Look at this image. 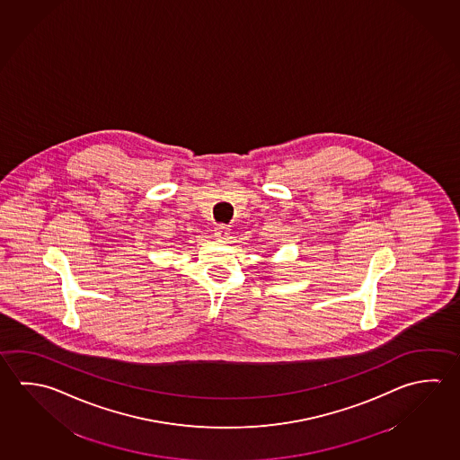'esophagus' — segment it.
Listing matches in <instances>:
<instances>
[{
	"mask_svg": "<svg viewBox=\"0 0 460 460\" xmlns=\"http://www.w3.org/2000/svg\"><path fill=\"white\" fill-rule=\"evenodd\" d=\"M214 234H216V238H218V240H226L228 234H230V228L224 226V224H220V226L214 228Z\"/></svg>",
	"mask_w": 460,
	"mask_h": 460,
	"instance_id": "esophagus-1",
	"label": "esophagus"
}]
</instances>
